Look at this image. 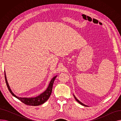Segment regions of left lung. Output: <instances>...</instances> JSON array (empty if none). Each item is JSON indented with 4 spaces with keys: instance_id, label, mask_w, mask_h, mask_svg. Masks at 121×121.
<instances>
[{
    "instance_id": "obj_1",
    "label": "left lung",
    "mask_w": 121,
    "mask_h": 121,
    "mask_svg": "<svg viewBox=\"0 0 121 121\" xmlns=\"http://www.w3.org/2000/svg\"><path fill=\"white\" fill-rule=\"evenodd\" d=\"M73 96H74V98H75V100H77V101H78V103H79L80 104H81V105H83V106H87V105H85V104H82L81 102H80V101L78 100V99H77V98H76L75 97V96H74V95H73Z\"/></svg>"
}]
</instances>
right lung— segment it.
Segmentation results:
<instances>
[{"instance_id": "1", "label": "right lung", "mask_w": 121, "mask_h": 121, "mask_svg": "<svg viewBox=\"0 0 121 121\" xmlns=\"http://www.w3.org/2000/svg\"><path fill=\"white\" fill-rule=\"evenodd\" d=\"M56 77H57V75L55 76L54 77H53L52 78V79L50 81V83L48 85V87L47 89V90L44 92H43V93L39 95L38 96L36 97H34V98H21V97H18L16 95H15L12 91L11 88L9 85V84L8 83L7 78H6L5 72V78L6 85H7L8 90L11 93V94L14 97H15V98H16L20 100H21L22 103H24V104L28 105H32V106H38L39 105H41L45 103L46 101L49 99V97L51 95V94H52V92L54 81Z\"/></svg>"}]
</instances>
